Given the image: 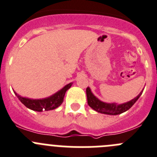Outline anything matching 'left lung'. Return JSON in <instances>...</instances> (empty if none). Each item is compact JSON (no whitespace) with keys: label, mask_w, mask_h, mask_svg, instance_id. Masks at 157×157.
Listing matches in <instances>:
<instances>
[{"label":"left lung","mask_w":157,"mask_h":157,"mask_svg":"<svg viewBox=\"0 0 157 157\" xmlns=\"http://www.w3.org/2000/svg\"><path fill=\"white\" fill-rule=\"evenodd\" d=\"M86 93H87V104L89 106L94 110H95L96 112H100V113L107 114V115H119V114L123 113V112H126L134 105L136 102V101L138 100L139 98L141 96L142 93L140 94L138 96L136 97V98L132 99L130 101L127 102V103L122 104V105H115V104H107L105 102L101 101L100 100L97 98L96 97L91 93L90 88L87 87L86 89Z\"/></svg>","instance_id":"1"}]
</instances>
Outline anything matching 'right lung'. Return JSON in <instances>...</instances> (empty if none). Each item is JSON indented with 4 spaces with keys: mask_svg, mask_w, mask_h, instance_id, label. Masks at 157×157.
Wrapping results in <instances>:
<instances>
[{
    "mask_svg": "<svg viewBox=\"0 0 157 157\" xmlns=\"http://www.w3.org/2000/svg\"><path fill=\"white\" fill-rule=\"evenodd\" d=\"M70 87H71V83H69L62 90L57 92L52 96L49 97L48 98L39 99V100H33V99L23 98V97L19 96L16 92H14L16 96L17 97V98L20 100V101L28 108L33 110V111H36V112H42V111H49V110L55 109L57 107L59 106L63 101L66 91Z\"/></svg>",
    "mask_w": 157,
    "mask_h": 157,
    "instance_id": "add662e5",
    "label": "right lung"
}]
</instances>
